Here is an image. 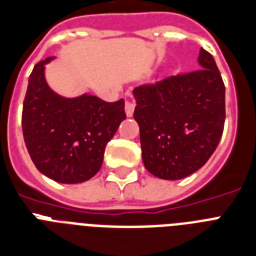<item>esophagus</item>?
<instances>
[{
    "instance_id": "esophagus-1",
    "label": "esophagus",
    "mask_w": 256,
    "mask_h": 256,
    "mask_svg": "<svg viewBox=\"0 0 256 256\" xmlns=\"http://www.w3.org/2000/svg\"><path fill=\"white\" fill-rule=\"evenodd\" d=\"M134 109H135V102L132 100H128L126 104H124V112H126V116L128 117H132V113H134Z\"/></svg>"
}]
</instances>
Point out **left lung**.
<instances>
[{
    "label": "left lung",
    "instance_id": "1",
    "mask_svg": "<svg viewBox=\"0 0 256 256\" xmlns=\"http://www.w3.org/2000/svg\"><path fill=\"white\" fill-rule=\"evenodd\" d=\"M200 70L134 89L143 164L164 180L200 170L217 148L225 124V85L214 59L204 48Z\"/></svg>",
    "mask_w": 256,
    "mask_h": 256
}]
</instances>
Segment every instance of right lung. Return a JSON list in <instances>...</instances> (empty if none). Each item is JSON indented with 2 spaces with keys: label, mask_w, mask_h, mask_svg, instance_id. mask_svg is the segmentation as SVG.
<instances>
[{
  "label": "right lung",
  "mask_w": 256,
  "mask_h": 256,
  "mask_svg": "<svg viewBox=\"0 0 256 256\" xmlns=\"http://www.w3.org/2000/svg\"><path fill=\"white\" fill-rule=\"evenodd\" d=\"M51 60L36 64L28 78L22 110L24 143L39 172L58 182L78 184L100 171L105 147L126 118L124 101L56 94L44 78V64Z\"/></svg>",
  "instance_id": "1"
}]
</instances>
